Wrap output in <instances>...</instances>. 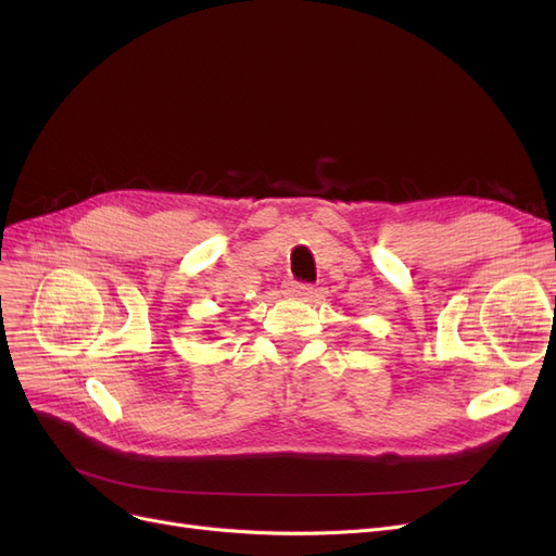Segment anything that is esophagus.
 Wrapping results in <instances>:
<instances>
[{
  "instance_id": "34e87169",
  "label": "esophagus",
  "mask_w": 556,
  "mask_h": 556,
  "mask_svg": "<svg viewBox=\"0 0 556 556\" xmlns=\"http://www.w3.org/2000/svg\"><path fill=\"white\" fill-rule=\"evenodd\" d=\"M288 294L301 296V299H308V296H313V288H311L308 282H296V280H292L290 288H288Z\"/></svg>"
}]
</instances>
